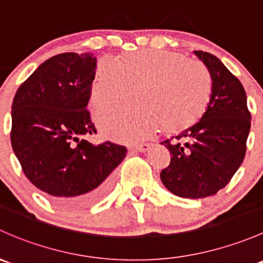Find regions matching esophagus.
Returning <instances> with one entry per match:
<instances>
[{
	"label": "esophagus",
	"mask_w": 263,
	"mask_h": 263,
	"mask_svg": "<svg viewBox=\"0 0 263 263\" xmlns=\"http://www.w3.org/2000/svg\"><path fill=\"white\" fill-rule=\"evenodd\" d=\"M150 143H140V145L131 147V150L135 151V153H146V151L150 150Z\"/></svg>",
	"instance_id": "esophagus-1"
}]
</instances>
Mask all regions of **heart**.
<instances>
[{"instance_id":"1","label":"heart","mask_w":263,"mask_h":263,"mask_svg":"<svg viewBox=\"0 0 263 263\" xmlns=\"http://www.w3.org/2000/svg\"><path fill=\"white\" fill-rule=\"evenodd\" d=\"M139 104L98 115L101 131L117 142L134 143L155 132L176 135L203 117L212 97V79L199 63L180 52L147 49L120 57L118 64L98 63L90 103L97 112L130 100Z\"/></svg>"}]
</instances>
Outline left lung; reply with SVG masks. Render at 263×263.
Returning <instances> with one entry per match:
<instances>
[{
	"instance_id": "obj_1",
	"label": "left lung",
	"mask_w": 263,
	"mask_h": 263,
	"mask_svg": "<svg viewBox=\"0 0 263 263\" xmlns=\"http://www.w3.org/2000/svg\"><path fill=\"white\" fill-rule=\"evenodd\" d=\"M194 54L211 74V102L199 122L175 136V143L162 141L171 161L160 174L168 192L187 199L211 197L228 184L245 159L251 128L241 82L214 55Z\"/></svg>"
}]
</instances>
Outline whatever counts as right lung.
Masks as SVG:
<instances>
[{"label":"right lung","mask_w":263,"mask_h":263,"mask_svg":"<svg viewBox=\"0 0 263 263\" xmlns=\"http://www.w3.org/2000/svg\"><path fill=\"white\" fill-rule=\"evenodd\" d=\"M96 65L90 52L55 55L22 83L12 102L11 145L22 171L70 211L109 192L110 174L127 153L124 146L84 139L97 134L87 110Z\"/></svg>","instance_id":"right-lung-1"}]
</instances>
